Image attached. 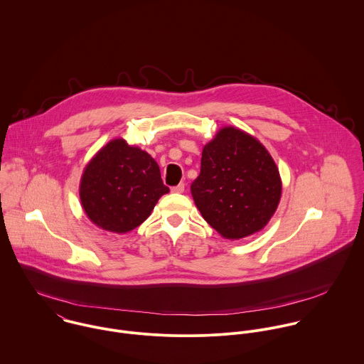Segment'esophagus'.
<instances>
[{
    "label": "esophagus",
    "mask_w": 364,
    "mask_h": 364,
    "mask_svg": "<svg viewBox=\"0 0 364 364\" xmlns=\"http://www.w3.org/2000/svg\"><path fill=\"white\" fill-rule=\"evenodd\" d=\"M183 191H185V183H179V185H176V186L172 188V192H173V193H182Z\"/></svg>",
    "instance_id": "34e87169"
}]
</instances>
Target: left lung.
<instances>
[{
	"label": "left lung",
	"mask_w": 364,
	"mask_h": 364,
	"mask_svg": "<svg viewBox=\"0 0 364 364\" xmlns=\"http://www.w3.org/2000/svg\"><path fill=\"white\" fill-rule=\"evenodd\" d=\"M196 208L224 238L260 231L274 214L282 181L259 141L235 129H220L202 153L200 173L191 185Z\"/></svg>",
	"instance_id": "1"
}]
</instances>
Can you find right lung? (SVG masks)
<instances>
[{"instance_id":"add662e5","label":"right lung","mask_w":364,"mask_h":364,"mask_svg":"<svg viewBox=\"0 0 364 364\" xmlns=\"http://www.w3.org/2000/svg\"><path fill=\"white\" fill-rule=\"evenodd\" d=\"M156 159L123 139L109 141L84 169L80 199L88 218L112 232H127L168 193Z\"/></svg>"}]
</instances>
